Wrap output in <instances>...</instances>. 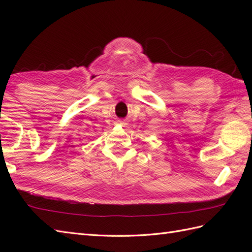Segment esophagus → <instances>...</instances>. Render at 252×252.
Listing matches in <instances>:
<instances>
[{
	"label": "esophagus",
	"mask_w": 252,
	"mask_h": 252,
	"mask_svg": "<svg viewBox=\"0 0 252 252\" xmlns=\"http://www.w3.org/2000/svg\"><path fill=\"white\" fill-rule=\"evenodd\" d=\"M119 123H121V125H125V122L123 121H119Z\"/></svg>",
	"instance_id": "1"
}]
</instances>
